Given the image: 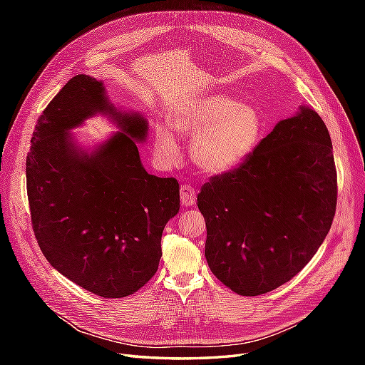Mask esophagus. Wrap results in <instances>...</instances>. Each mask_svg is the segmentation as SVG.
Returning <instances> with one entry per match:
<instances>
[{"label":"esophagus","instance_id":"esophagus-1","mask_svg":"<svg viewBox=\"0 0 365 365\" xmlns=\"http://www.w3.org/2000/svg\"><path fill=\"white\" fill-rule=\"evenodd\" d=\"M180 201L184 207H192L196 204V190L190 184H182L180 189Z\"/></svg>","mask_w":365,"mask_h":365}]
</instances>
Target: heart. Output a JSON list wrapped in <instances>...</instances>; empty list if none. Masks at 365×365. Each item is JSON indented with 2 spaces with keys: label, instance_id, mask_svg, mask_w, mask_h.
Masks as SVG:
<instances>
[{
  "label": "heart",
  "instance_id": "b5f03b06",
  "mask_svg": "<svg viewBox=\"0 0 365 365\" xmlns=\"http://www.w3.org/2000/svg\"><path fill=\"white\" fill-rule=\"evenodd\" d=\"M172 125L181 134L193 138V160L210 173L236 169L250 157L263 134V117L259 109L227 94L192 98L172 113ZM155 152L164 163L178 160V141L170 128H155Z\"/></svg>",
  "mask_w": 365,
  "mask_h": 365
}]
</instances>
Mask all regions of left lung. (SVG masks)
Listing matches in <instances>:
<instances>
[{
  "instance_id": "8db88e82",
  "label": "left lung",
  "mask_w": 365,
  "mask_h": 365,
  "mask_svg": "<svg viewBox=\"0 0 365 365\" xmlns=\"http://www.w3.org/2000/svg\"><path fill=\"white\" fill-rule=\"evenodd\" d=\"M329 130L300 106L279 121L239 168L197 195L210 269L239 295H262L300 272L323 244L336 208Z\"/></svg>"
}]
</instances>
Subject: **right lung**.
<instances>
[{
    "mask_svg": "<svg viewBox=\"0 0 365 365\" xmlns=\"http://www.w3.org/2000/svg\"><path fill=\"white\" fill-rule=\"evenodd\" d=\"M105 113L121 133L88 154L68 130ZM148 121L120 113L102 81L77 74L38 118L26 161L31 227L54 269L105 298L143 288L158 269L161 235L180 212V184L143 168Z\"/></svg>",
    "mask_w": 365,
    "mask_h": 365,
    "instance_id": "1",
    "label": "right lung"
}]
</instances>
